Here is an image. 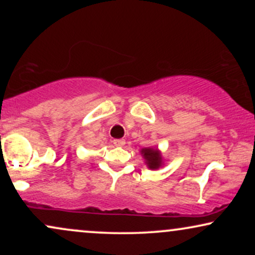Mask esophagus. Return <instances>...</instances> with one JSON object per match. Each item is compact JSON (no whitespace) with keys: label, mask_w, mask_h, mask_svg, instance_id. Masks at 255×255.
Masks as SVG:
<instances>
[{"label":"esophagus","mask_w":255,"mask_h":255,"mask_svg":"<svg viewBox=\"0 0 255 255\" xmlns=\"http://www.w3.org/2000/svg\"><path fill=\"white\" fill-rule=\"evenodd\" d=\"M113 142L115 146H124L126 144L125 139H115Z\"/></svg>","instance_id":"1"}]
</instances>
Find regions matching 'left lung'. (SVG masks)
<instances>
[{
	"mask_svg": "<svg viewBox=\"0 0 255 255\" xmlns=\"http://www.w3.org/2000/svg\"><path fill=\"white\" fill-rule=\"evenodd\" d=\"M141 153L146 159L148 168L150 169H158L162 164V157L158 150H153V148H142Z\"/></svg>",
	"mask_w": 255,
	"mask_h": 255,
	"instance_id": "1",
	"label": "left lung"
}]
</instances>
